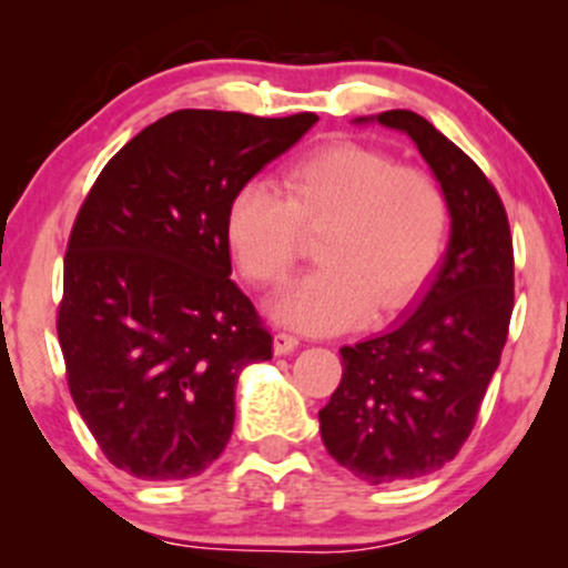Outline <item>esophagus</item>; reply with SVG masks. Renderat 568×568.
<instances>
[{
    "mask_svg": "<svg viewBox=\"0 0 568 568\" xmlns=\"http://www.w3.org/2000/svg\"><path fill=\"white\" fill-rule=\"evenodd\" d=\"M298 347V336L291 331H277L275 334V355H288Z\"/></svg>",
    "mask_w": 568,
    "mask_h": 568,
    "instance_id": "esophagus-1",
    "label": "esophagus"
}]
</instances>
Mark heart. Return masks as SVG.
Here are the masks:
<instances>
[{"label":"heart","mask_w":568,"mask_h":568,"mask_svg":"<svg viewBox=\"0 0 568 568\" xmlns=\"http://www.w3.org/2000/svg\"><path fill=\"white\" fill-rule=\"evenodd\" d=\"M448 197L425 168L382 149L325 143L291 162L283 194L251 181L226 211V243L240 275L272 291L288 280L317 234L323 266L275 304L277 321L338 331L374 312L395 315L419 296L446 253Z\"/></svg>","instance_id":"obj_1"}]
</instances>
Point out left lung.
I'll return each mask as SVG.
<instances>
[{"instance_id": "8db88e82", "label": "left lung", "mask_w": 568, "mask_h": 568, "mask_svg": "<svg viewBox=\"0 0 568 568\" xmlns=\"http://www.w3.org/2000/svg\"><path fill=\"white\" fill-rule=\"evenodd\" d=\"M452 211V240L416 310L393 328L342 347V382L321 410L328 454L368 484L440 470L470 438L499 366L515 304L513 234L486 173L425 116L393 109Z\"/></svg>"}]
</instances>
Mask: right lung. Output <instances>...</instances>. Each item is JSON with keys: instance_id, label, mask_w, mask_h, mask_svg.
<instances>
[{"instance_id": "add662e5", "label": "right lung", "mask_w": 568, "mask_h": 568, "mask_svg": "<svg viewBox=\"0 0 568 568\" xmlns=\"http://www.w3.org/2000/svg\"><path fill=\"white\" fill-rule=\"evenodd\" d=\"M317 114L181 109L143 128L90 186L63 258L58 342L103 456L184 480L232 438L234 384L272 334L232 283L226 211Z\"/></svg>"}]
</instances>
